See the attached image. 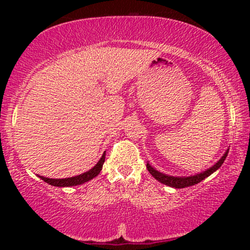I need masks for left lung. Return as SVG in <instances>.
Returning <instances> with one entry per match:
<instances>
[{"label":"left lung","mask_w":250,"mask_h":250,"mask_svg":"<svg viewBox=\"0 0 250 250\" xmlns=\"http://www.w3.org/2000/svg\"><path fill=\"white\" fill-rule=\"evenodd\" d=\"M227 155H228V150H227V153L223 155L222 157H221L220 161L217 162L216 165H214L213 167L207 169V170L203 171V173L194 175V176H189V177L169 176V175L162 174V173H160V171H157L156 169L151 168V166H149L148 163H147V169L149 170V173L153 175L154 179L160 181V182L163 183V185H167V186H169V187H173V188H186V187H190V186L197 185V183L201 182V181L205 180L206 177H208L209 175L213 174L214 171H216L217 169L222 166V163L225 162Z\"/></svg>","instance_id":"1"}]
</instances>
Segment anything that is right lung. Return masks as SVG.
<instances>
[{
    "instance_id": "add662e5",
    "label": "right lung",
    "mask_w": 250,
    "mask_h": 250,
    "mask_svg": "<svg viewBox=\"0 0 250 250\" xmlns=\"http://www.w3.org/2000/svg\"><path fill=\"white\" fill-rule=\"evenodd\" d=\"M104 159H105V153L102 155L101 160L97 162L95 167L91 168L90 170L87 171V173L79 175V176L68 177V179H48V177H43V176H40V177H41L44 182L49 183L51 186H55V187H73V186H79V185H82V183L87 182L89 180L94 179V177L100 174V171L102 170L103 163H104Z\"/></svg>"
}]
</instances>
